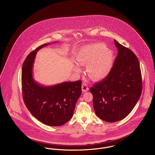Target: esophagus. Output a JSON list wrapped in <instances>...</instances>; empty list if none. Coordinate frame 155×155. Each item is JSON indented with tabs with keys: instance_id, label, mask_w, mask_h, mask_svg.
<instances>
[{
	"instance_id": "obj_1",
	"label": "esophagus",
	"mask_w": 155,
	"mask_h": 155,
	"mask_svg": "<svg viewBox=\"0 0 155 155\" xmlns=\"http://www.w3.org/2000/svg\"><path fill=\"white\" fill-rule=\"evenodd\" d=\"M89 90V87H88V85L87 84L84 82L82 84V92H87V91H88Z\"/></svg>"
}]
</instances>
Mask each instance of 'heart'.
Masks as SVG:
<instances>
[{"label":"heart","instance_id":"b5f03b06","mask_svg":"<svg viewBox=\"0 0 155 155\" xmlns=\"http://www.w3.org/2000/svg\"><path fill=\"white\" fill-rule=\"evenodd\" d=\"M79 64L86 65V71L90 78L94 80H100L109 74L114 63V52L102 43H95L84 46L76 56ZM75 71L80 69L75 66Z\"/></svg>","mask_w":155,"mask_h":155}]
</instances>
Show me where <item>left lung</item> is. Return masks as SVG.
<instances>
[{
    "label": "left lung",
    "mask_w": 155,
    "mask_h": 155,
    "mask_svg": "<svg viewBox=\"0 0 155 155\" xmlns=\"http://www.w3.org/2000/svg\"><path fill=\"white\" fill-rule=\"evenodd\" d=\"M114 43L118 53L110 73L90 88L96 115L108 122L127 117L142 90L141 71L136 55L117 40Z\"/></svg>",
    "instance_id": "left-lung-1"
}]
</instances>
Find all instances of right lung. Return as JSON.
<instances>
[{"label": "right lung", "mask_w": 155, "mask_h": 155, "mask_svg": "<svg viewBox=\"0 0 155 155\" xmlns=\"http://www.w3.org/2000/svg\"><path fill=\"white\" fill-rule=\"evenodd\" d=\"M50 45L45 44L31 51L25 59L21 71L22 95L30 113L43 124L59 127L72 118L76 102L81 94V81L64 82L45 87L33 77L37 52Z\"/></svg>", "instance_id": "add662e5"}]
</instances>
